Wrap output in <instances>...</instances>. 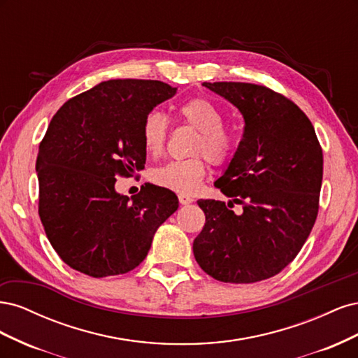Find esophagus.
<instances>
[{"mask_svg":"<svg viewBox=\"0 0 358 358\" xmlns=\"http://www.w3.org/2000/svg\"><path fill=\"white\" fill-rule=\"evenodd\" d=\"M179 203L180 204H183V206H185V204H189V203H192L194 200H192V197H189L188 196V194H179Z\"/></svg>","mask_w":358,"mask_h":358,"instance_id":"esophagus-1","label":"esophagus"}]
</instances>
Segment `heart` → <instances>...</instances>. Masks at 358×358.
Masks as SVG:
<instances>
[{"label":"heart","instance_id":"heart-1","mask_svg":"<svg viewBox=\"0 0 358 358\" xmlns=\"http://www.w3.org/2000/svg\"><path fill=\"white\" fill-rule=\"evenodd\" d=\"M179 113L183 121L199 129L194 143V154H204L213 164L229 162L237 148L234 134L224 125V115L215 103L206 99H192L180 106ZM142 137L145 149L150 155H159L167 140V119L158 110L149 112L143 121ZM208 164L203 157L188 159H173L152 171L157 185L176 192L196 191L203 180Z\"/></svg>","mask_w":358,"mask_h":358}]
</instances>
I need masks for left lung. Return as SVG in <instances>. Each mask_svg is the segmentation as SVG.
<instances>
[{
	"mask_svg": "<svg viewBox=\"0 0 358 358\" xmlns=\"http://www.w3.org/2000/svg\"><path fill=\"white\" fill-rule=\"evenodd\" d=\"M203 86L239 109L245 131L215 182L231 199L229 206L199 201L206 224L192 243L194 257L221 282H258L296 258L315 224L322 150L308 116L284 95L242 82ZM233 202L243 204L241 215L228 209Z\"/></svg>",
	"mask_w": 358,
	"mask_h": 358,
	"instance_id": "8db88e82",
	"label": "left lung"
}]
</instances>
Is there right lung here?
<instances>
[{"label": "right lung", "instance_id": "1", "mask_svg": "<svg viewBox=\"0 0 358 358\" xmlns=\"http://www.w3.org/2000/svg\"><path fill=\"white\" fill-rule=\"evenodd\" d=\"M176 91L159 80H106L52 117L36 162L38 215L71 268L92 278L129 272L178 210V197L166 188L145 183L131 197L115 189L117 176L145 167V117Z\"/></svg>", "mask_w": 358, "mask_h": 358}]
</instances>
